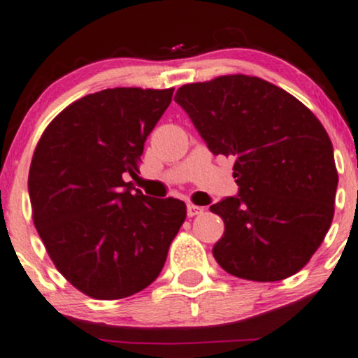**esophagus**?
<instances>
[{"label": "esophagus", "mask_w": 358, "mask_h": 358, "mask_svg": "<svg viewBox=\"0 0 358 358\" xmlns=\"http://www.w3.org/2000/svg\"><path fill=\"white\" fill-rule=\"evenodd\" d=\"M203 206H198V205H193V203H188L187 205V213H188V217H196V215H201L203 213Z\"/></svg>", "instance_id": "34e87169"}]
</instances>
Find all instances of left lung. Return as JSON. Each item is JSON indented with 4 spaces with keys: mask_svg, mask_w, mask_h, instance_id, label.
<instances>
[{
    "mask_svg": "<svg viewBox=\"0 0 358 358\" xmlns=\"http://www.w3.org/2000/svg\"><path fill=\"white\" fill-rule=\"evenodd\" d=\"M175 101L210 152L235 160L238 196L210 206L225 222L218 265L253 282L302 270L335 212L338 173L324 124L285 90L248 75L183 85Z\"/></svg>",
    "mask_w": 358,
    "mask_h": 358,
    "instance_id": "left-lung-1",
    "label": "left lung"
}]
</instances>
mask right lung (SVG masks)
I'll return each mask as SVG.
<instances>
[{
    "mask_svg": "<svg viewBox=\"0 0 358 358\" xmlns=\"http://www.w3.org/2000/svg\"><path fill=\"white\" fill-rule=\"evenodd\" d=\"M173 88H108L51 122L28 175L33 222L58 272L81 294L118 300L158 277L187 218L176 198L133 193L146 136Z\"/></svg>",
    "mask_w": 358,
    "mask_h": 358,
    "instance_id": "add662e5",
    "label": "right lung"
}]
</instances>
